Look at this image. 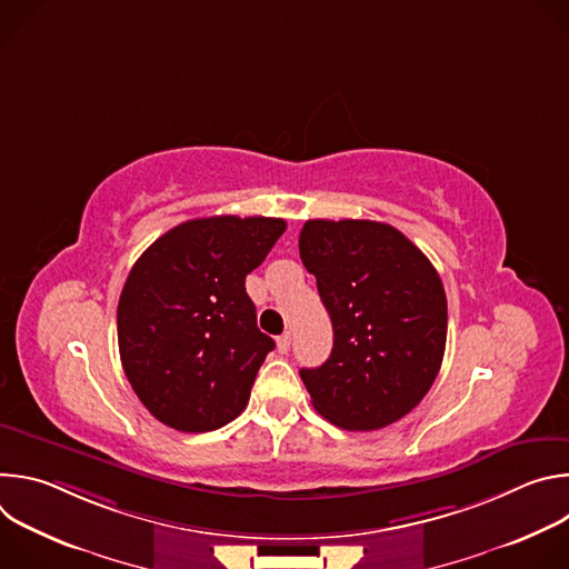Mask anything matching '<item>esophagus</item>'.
<instances>
[{
    "instance_id": "34e87169",
    "label": "esophagus",
    "mask_w": 569,
    "mask_h": 569,
    "mask_svg": "<svg viewBox=\"0 0 569 569\" xmlns=\"http://www.w3.org/2000/svg\"><path fill=\"white\" fill-rule=\"evenodd\" d=\"M290 342H292V336L290 333H283L277 338V349L279 353H288L290 351Z\"/></svg>"
}]
</instances>
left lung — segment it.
Returning <instances> with one entry per match:
<instances>
[{
  "label": "left lung",
  "instance_id": "1",
  "mask_svg": "<svg viewBox=\"0 0 569 569\" xmlns=\"http://www.w3.org/2000/svg\"><path fill=\"white\" fill-rule=\"evenodd\" d=\"M299 257L333 321V351L299 376L312 408L345 430L410 415L443 360L448 303L415 242L376 220H306Z\"/></svg>",
  "mask_w": 569,
  "mask_h": 569
}]
</instances>
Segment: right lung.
Listing matches in <instances>:
<instances>
[{"instance_id": "1", "label": "right lung", "mask_w": 569, "mask_h": 569, "mask_svg": "<svg viewBox=\"0 0 569 569\" xmlns=\"http://www.w3.org/2000/svg\"><path fill=\"white\" fill-rule=\"evenodd\" d=\"M281 218L187 220L132 266L117 308L123 371L164 426L209 432L233 421L274 349L259 331L246 277L279 236Z\"/></svg>"}]
</instances>
